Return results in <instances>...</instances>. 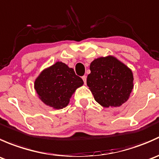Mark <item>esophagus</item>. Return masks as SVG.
I'll list each match as a JSON object with an SVG mask.
<instances>
[{
	"mask_svg": "<svg viewBox=\"0 0 159 159\" xmlns=\"http://www.w3.org/2000/svg\"><path fill=\"white\" fill-rule=\"evenodd\" d=\"M82 79H83V81H84V84H86V80H87V77H86L85 75H84V76L82 77Z\"/></svg>",
	"mask_w": 159,
	"mask_h": 159,
	"instance_id": "esophagus-1",
	"label": "esophagus"
}]
</instances>
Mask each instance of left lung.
Wrapping results in <instances>:
<instances>
[{
	"label": "left lung",
	"mask_w": 159,
	"mask_h": 159,
	"mask_svg": "<svg viewBox=\"0 0 159 159\" xmlns=\"http://www.w3.org/2000/svg\"><path fill=\"white\" fill-rule=\"evenodd\" d=\"M87 85L94 100L105 108L119 107L129 98L134 84L131 70L114 56L94 59Z\"/></svg>",
	"instance_id": "8db88e82"
}]
</instances>
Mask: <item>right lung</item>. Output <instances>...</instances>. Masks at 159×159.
<instances>
[{
	"label": "right lung",
	"instance_id": "add662e5",
	"mask_svg": "<svg viewBox=\"0 0 159 159\" xmlns=\"http://www.w3.org/2000/svg\"><path fill=\"white\" fill-rule=\"evenodd\" d=\"M84 81L75 75L73 68L61 61L45 68L34 81V89L43 103L54 109H61Z\"/></svg>",
	"mask_w": 159,
	"mask_h": 159
}]
</instances>
